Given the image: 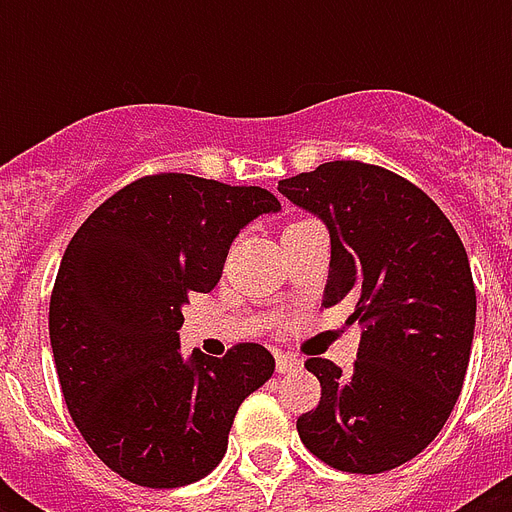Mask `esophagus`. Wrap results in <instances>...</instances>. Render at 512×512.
<instances>
[{
    "label": "esophagus",
    "instance_id": "1",
    "mask_svg": "<svg viewBox=\"0 0 512 512\" xmlns=\"http://www.w3.org/2000/svg\"><path fill=\"white\" fill-rule=\"evenodd\" d=\"M276 369H279L281 374H287V372H297V369H303V361L295 356H289V353H276Z\"/></svg>",
    "mask_w": 512,
    "mask_h": 512
}]
</instances>
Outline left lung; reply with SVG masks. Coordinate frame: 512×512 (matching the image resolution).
<instances>
[{
	"mask_svg": "<svg viewBox=\"0 0 512 512\" xmlns=\"http://www.w3.org/2000/svg\"><path fill=\"white\" fill-rule=\"evenodd\" d=\"M292 204L327 225L324 305L348 300L361 345L353 372L327 358L305 369L321 382L297 433L345 473H385L441 433L460 398L476 329L468 252L428 193L361 162H327L279 180Z\"/></svg>",
	"mask_w": 512,
	"mask_h": 512,
	"instance_id": "left-lung-1",
	"label": "left lung"
}]
</instances>
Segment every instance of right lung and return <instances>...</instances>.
<instances>
[{"instance_id": "1", "label": "right lung", "mask_w": 512, "mask_h": 512, "mask_svg": "<svg viewBox=\"0 0 512 512\" xmlns=\"http://www.w3.org/2000/svg\"><path fill=\"white\" fill-rule=\"evenodd\" d=\"M281 204L260 185L140 177L74 233L50 297V342L71 420L108 468L175 489L217 468L241 401L276 361L241 342L180 353L183 305L215 289L233 239Z\"/></svg>"}]
</instances>
